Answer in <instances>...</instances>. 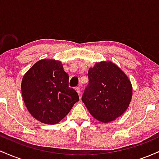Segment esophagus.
I'll return each mask as SVG.
<instances>
[{"instance_id": "obj_1", "label": "esophagus", "mask_w": 159, "mask_h": 159, "mask_svg": "<svg viewBox=\"0 0 159 159\" xmlns=\"http://www.w3.org/2000/svg\"><path fill=\"white\" fill-rule=\"evenodd\" d=\"M75 90H76V92H77L78 94H80V87H76L75 88Z\"/></svg>"}]
</instances>
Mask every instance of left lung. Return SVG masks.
<instances>
[{
  "label": "left lung",
  "mask_w": 159,
  "mask_h": 159,
  "mask_svg": "<svg viewBox=\"0 0 159 159\" xmlns=\"http://www.w3.org/2000/svg\"><path fill=\"white\" fill-rule=\"evenodd\" d=\"M89 84L82 102L90 114L102 123L119 117L132 97V86L127 75L111 61L96 63L88 71Z\"/></svg>",
  "instance_id": "1"
}]
</instances>
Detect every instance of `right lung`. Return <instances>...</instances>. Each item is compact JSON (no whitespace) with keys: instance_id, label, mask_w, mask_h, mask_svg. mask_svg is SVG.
I'll list each match as a JSON object with an SVG mask.
<instances>
[{"instance_id":"right-lung-1","label":"right lung","mask_w":159,"mask_h":159,"mask_svg":"<svg viewBox=\"0 0 159 159\" xmlns=\"http://www.w3.org/2000/svg\"><path fill=\"white\" fill-rule=\"evenodd\" d=\"M69 75L61 61L43 59L25 74L21 94L25 106L35 119L45 124H56L69 114L79 100L69 87Z\"/></svg>"}]
</instances>
